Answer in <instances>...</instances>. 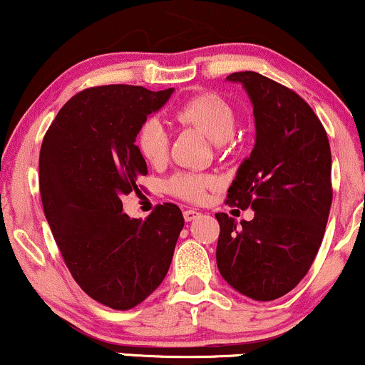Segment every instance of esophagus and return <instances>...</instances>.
I'll use <instances>...</instances> for the list:
<instances>
[{
	"label": "esophagus",
	"instance_id": "esophagus-1",
	"mask_svg": "<svg viewBox=\"0 0 365 365\" xmlns=\"http://www.w3.org/2000/svg\"><path fill=\"white\" fill-rule=\"evenodd\" d=\"M199 216H200V212H199V210H195V209H185V210H183V217H185L187 222L194 221V219H197Z\"/></svg>",
	"mask_w": 365,
	"mask_h": 365
}]
</instances>
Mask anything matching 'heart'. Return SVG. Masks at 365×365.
<instances>
[{
    "label": "heart",
    "mask_w": 365,
    "mask_h": 365,
    "mask_svg": "<svg viewBox=\"0 0 365 365\" xmlns=\"http://www.w3.org/2000/svg\"><path fill=\"white\" fill-rule=\"evenodd\" d=\"M173 118L182 125L194 127L210 140L226 143L235 133L236 117L231 105L214 93H200L180 103L173 110ZM135 146L143 160L151 166H160L168 156V135L158 120H148L135 135ZM214 175L180 171L166 182L168 194L187 202H202L209 188L217 187Z\"/></svg>",
    "instance_id": "obj_1"
}]
</instances>
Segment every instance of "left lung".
<instances>
[{
  "instance_id": "obj_1",
  "label": "left lung",
  "mask_w": 365,
  "mask_h": 365,
  "mask_svg": "<svg viewBox=\"0 0 365 365\" xmlns=\"http://www.w3.org/2000/svg\"><path fill=\"white\" fill-rule=\"evenodd\" d=\"M253 105L257 139L227 190V204L252 207L240 226L217 212V269L232 289L274 301L308 274L331 207V151L313 108L260 73H232Z\"/></svg>"
}]
</instances>
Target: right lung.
I'll use <instances>...</instances> for the list:
<instances>
[{
	"instance_id": "1",
	"label": "right lung",
	"mask_w": 365,
	"mask_h": 365,
	"mask_svg": "<svg viewBox=\"0 0 365 365\" xmlns=\"http://www.w3.org/2000/svg\"><path fill=\"white\" fill-rule=\"evenodd\" d=\"M173 88H86L61 108L42 140L38 183L47 222L73 279L91 299L125 311L163 282L183 227L178 205L144 219L122 212V195L148 175L135 135Z\"/></svg>"
}]
</instances>
